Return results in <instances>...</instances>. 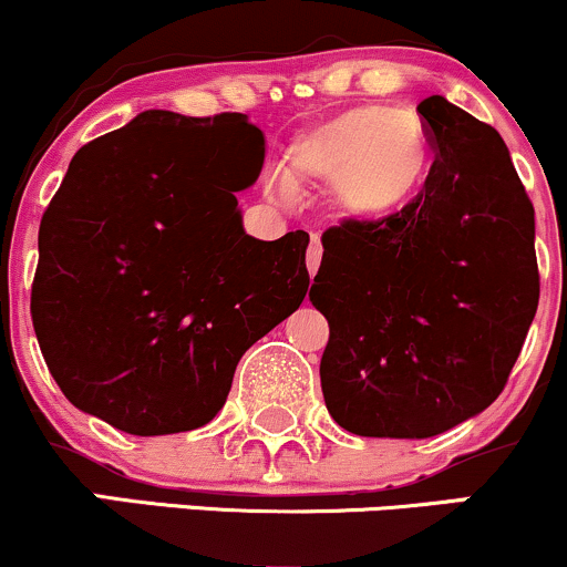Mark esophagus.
Here are the masks:
<instances>
[{
  "label": "esophagus",
  "instance_id": "esophagus-1",
  "mask_svg": "<svg viewBox=\"0 0 567 567\" xmlns=\"http://www.w3.org/2000/svg\"><path fill=\"white\" fill-rule=\"evenodd\" d=\"M320 261H322L320 234H311V245H309V250H306V269H309L311 277H315L317 269H320Z\"/></svg>",
  "mask_w": 567,
  "mask_h": 567
}]
</instances>
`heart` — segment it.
<instances>
[{"label": "heart", "mask_w": 567, "mask_h": 567, "mask_svg": "<svg viewBox=\"0 0 567 567\" xmlns=\"http://www.w3.org/2000/svg\"><path fill=\"white\" fill-rule=\"evenodd\" d=\"M429 165V141L419 116L389 106H362L309 133L290 148L298 184L336 186L351 216H386L413 197ZM269 186L288 197L290 184L271 175Z\"/></svg>", "instance_id": "obj_1"}]
</instances>
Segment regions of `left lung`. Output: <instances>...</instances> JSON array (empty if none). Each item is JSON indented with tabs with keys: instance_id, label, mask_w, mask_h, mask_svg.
<instances>
[{
	"instance_id": "1",
	"label": "left lung",
	"mask_w": 567,
	"mask_h": 567,
	"mask_svg": "<svg viewBox=\"0 0 567 567\" xmlns=\"http://www.w3.org/2000/svg\"><path fill=\"white\" fill-rule=\"evenodd\" d=\"M434 165L402 210L322 234L309 301L338 426L421 440L504 392L538 306L536 213L506 143L442 95L415 109Z\"/></svg>"
}]
</instances>
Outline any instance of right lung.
Segmentation results:
<instances>
[{"label": "right lung", "instance_id": "add662e5", "mask_svg": "<svg viewBox=\"0 0 567 567\" xmlns=\"http://www.w3.org/2000/svg\"><path fill=\"white\" fill-rule=\"evenodd\" d=\"M245 114L143 112L84 143L39 224L31 320L71 405L138 437L205 426L234 370L309 288V234L247 237Z\"/></svg>", "mask_w": 567, "mask_h": 567}]
</instances>
